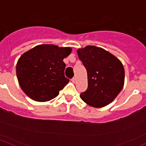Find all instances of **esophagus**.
I'll return each mask as SVG.
<instances>
[{"label":"esophagus","instance_id":"1","mask_svg":"<svg viewBox=\"0 0 146 146\" xmlns=\"http://www.w3.org/2000/svg\"><path fill=\"white\" fill-rule=\"evenodd\" d=\"M71 81L73 82V83H76V78H73L71 79Z\"/></svg>","mask_w":146,"mask_h":146}]
</instances>
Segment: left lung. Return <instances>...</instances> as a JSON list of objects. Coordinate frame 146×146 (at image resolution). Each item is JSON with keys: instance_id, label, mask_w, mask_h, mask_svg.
<instances>
[{"instance_id": "left-lung-1", "label": "left lung", "mask_w": 146, "mask_h": 146, "mask_svg": "<svg viewBox=\"0 0 146 146\" xmlns=\"http://www.w3.org/2000/svg\"><path fill=\"white\" fill-rule=\"evenodd\" d=\"M87 72L88 87L80 96L87 104L102 108L114 100L122 90L125 70L122 62L108 51L88 45L77 50Z\"/></svg>"}]
</instances>
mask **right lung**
I'll return each instance as SVG.
<instances>
[{"label": "right lung", "mask_w": 146, "mask_h": 146, "mask_svg": "<svg viewBox=\"0 0 146 146\" xmlns=\"http://www.w3.org/2000/svg\"><path fill=\"white\" fill-rule=\"evenodd\" d=\"M70 47L54 45H37L23 54L17 61V77L21 90L36 101H48L57 96L68 83L63 61Z\"/></svg>", "instance_id": "1"}]
</instances>
